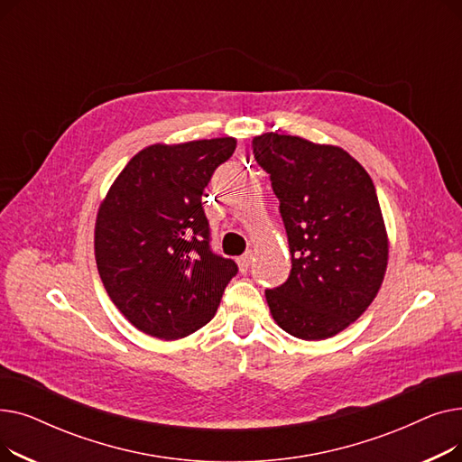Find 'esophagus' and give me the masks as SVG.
<instances>
[{
  "mask_svg": "<svg viewBox=\"0 0 462 462\" xmlns=\"http://www.w3.org/2000/svg\"><path fill=\"white\" fill-rule=\"evenodd\" d=\"M251 262H253V253H247V254H244V256H239V258H237V268H239V272L245 273V272L249 270Z\"/></svg>",
  "mask_w": 462,
  "mask_h": 462,
  "instance_id": "1",
  "label": "esophagus"
}]
</instances>
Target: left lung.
<instances>
[{"label": "left lung", "instance_id": "8db88e82", "mask_svg": "<svg viewBox=\"0 0 462 462\" xmlns=\"http://www.w3.org/2000/svg\"><path fill=\"white\" fill-rule=\"evenodd\" d=\"M281 202L292 272L265 290L281 329L324 341L354 324L383 282L390 237L367 170L348 152L294 134L253 138Z\"/></svg>", "mask_w": 462, "mask_h": 462}]
</instances>
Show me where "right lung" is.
<instances>
[{
	"instance_id": "add662e5",
	"label": "right lung",
	"mask_w": 462,
	"mask_h": 462,
	"mask_svg": "<svg viewBox=\"0 0 462 462\" xmlns=\"http://www.w3.org/2000/svg\"><path fill=\"white\" fill-rule=\"evenodd\" d=\"M237 140L152 143L110 185L95 218V260L106 294L142 333L178 341L217 312L234 260L209 251L202 209L215 168Z\"/></svg>"
}]
</instances>
